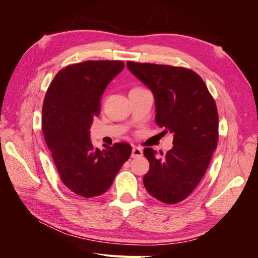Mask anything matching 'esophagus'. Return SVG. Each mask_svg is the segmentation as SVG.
Listing matches in <instances>:
<instances>
[{
	"label": "esophagus",
	"instance_id": "obj_1",
	"mask_svg": "<svg viewBox=\"0 0 258 258\" xmlns=\"http://www.w3.org/2000/svg\"><path fill=\"white\" fill-rule=\"evenodd\" d=\"M143 156V151L139 147H134L132 148V153H131V157L132 158H138V157H142Z\"/></svg>",
	"mask_w": 258,
	"mask_h": 258
}]
</instances>
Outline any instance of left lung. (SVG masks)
Wrapping results in <instances>:
<instances>
[{
    "mask_svg": "<svg viewBox=\"0 0 258 258\" xmlns=\"http://www.w3.org/2000/svg\"><path fill=\"white\" fill-rule=\"evenodd\" d=\"M127 68L153 92L156 123L173 134V147L163 157L150 147L144 150L150 161L144 186L161 202L177 204L196 188L216 148L215 101L201 77L189 69L132 61Z\"/></svg>",
    "mask_w": 258,
    "mask_h": 258,
    "instance_id": "obj_1",
    "label": "left lung"
}]
</instances>
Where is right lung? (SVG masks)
<instances>
[{
	"label": "right lung",
	"instance_id": "right-lung-1",
	"mask_svg": "<svg viewBox=\"0 0 258 258\" xmlns=\"http://www.w3.org/2000/svg\"><path fill=\"white\" fill-rule=\"evenodd\" d=\"M122 61H85L68 66L46 92L42 129L61 181L79 196H100L110 188L131 155V145L115 143L100 151L92 146L90 126L101 111L106 86L118 75Z\"/></svg>",
	"mask_w": 258,
	"mask_h": 258
}]
</instances>
